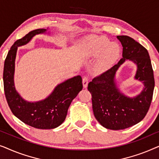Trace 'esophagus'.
Returning a JSON list of instances; mask_svg holds the SVG:
<instances>
[{"mask_svg":"<svg viewBox=\"0 0 159 159\" xmlns=\"http://www.w3.org/2000/svg\"><path fill=\"white\" fill-rule=\"evenodd\" d=\"M82 84H83L84 88H86L88 84V77H87V76H84V77L82 78Z\"/></svg>","mask_w":159,"mask_h":159,"instance_id":"obj_1","label":"esophagus"}]
</instances>
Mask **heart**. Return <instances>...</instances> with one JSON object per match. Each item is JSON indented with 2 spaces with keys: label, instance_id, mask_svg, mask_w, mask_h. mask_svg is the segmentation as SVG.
Masks as SVG:
<instances>
[{
  "label": "heart",
  "instance_id": "b5f03b06",
  "mask_svg": "<svg viewBox=\"0 0 159 159\" xmlns=\"http://www.w3.org/2000/svg\"><path fill=\"white\" fill-rule=\"evenodd\" d=\"M85 53L90 57H96L101 53L98 61L95 67V71L97 73L107 70L116 61L119 56V45L109 41L104 37L93 35L88 38L84 44Z\"/></svg>",
  "mask_w": 159,
  "mask_h": 159
}]
</instances>
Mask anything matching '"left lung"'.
<instances>
[{
	"mask_svg": "<svg viewBox=\"0 0 159 159\" xmlns=\"http://www.w3.org/2000/svg\"><path fill=\"white\" fill-rule=\"evenodd\" d=\"M117 38L123 46V58L118 64L93 78L88 87L92 95L95 119L103 127L113 130L130 127L144 119L151 106L155 86L147 49L129 36L119 35ZM127 59L137 64L136 79L143 81L145 85L141 94L132 99L121 94L114 82L117 69Z\"/></svg>",
	"mask_w": 159,
	"mask_h": 159,
	"instance_id": "1",
	"label": "left lung"
}]
</instances>
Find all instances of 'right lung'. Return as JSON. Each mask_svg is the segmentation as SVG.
<instances>
[{
	"label": "right lung",
	"instance_id": "obj_1",
	"mask_svg": "<svg viewBox=\"0 0 159 159\" xmlns=\"http://www.w3.org/2000/svg\"><path fill=\"white\" fill-rule=\"evenodd\" d=\"M45 31V29L32 30L14 43L4 62L3 86L8 105L17 118L37 129H50L64 122L71 101L83 85L82 77L78 75L58 84L50 96L36 103L25 101L15 90L14 73L17 48L27 44L35 34Z\"/></svg>",
	"mask_w": 159,
	"mask_h": 159
}]
</instances>
